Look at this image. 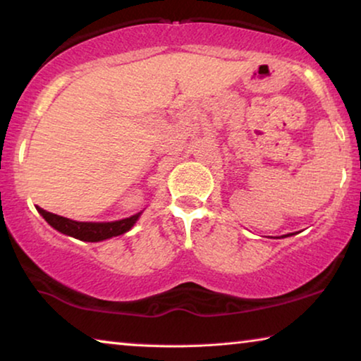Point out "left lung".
Returning a JSON list of instances; mask_svg holds the SVG:
<instances>
[{"label":"left lung","mask_w":361,"mask_h":361,"mask_svg":"<svg viewBox=\"0 0 361 361\" xmlns=\"http://www.w3.org/2000/svg\"><path fill=\"white\" fill-rule=\"evenodd\" d=\"M290 235H293V233H290Z\"/></svg>","instance_id":"8db88e82"}]
</instances>
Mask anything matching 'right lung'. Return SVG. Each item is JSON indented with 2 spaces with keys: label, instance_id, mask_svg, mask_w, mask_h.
<instances>
[{
  "label": "right lung",
  "instance_id": "1",
  "mask_svg": "<svg viewBox=\"0 0 361 361\" xmlns=\"http://www.w3.org/2000/svg\"><path fill=\"white\" fill-rule=\"evenodd\" d=\"M37 212L52 228L82 241H102L111 238V236L126 233L128 230H131V226L136 224V220L141 215L140 212V214L116 221H75L66 219V216L51 214V212L44 210L41 207H37Z\"/></svg>",
  "mask_w": 361,
  "mask_h": 361
}]
</instances>
